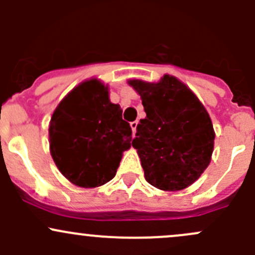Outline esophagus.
Returning a JSON list of instances; mask_svg holds the SVG:
<instances>
[{
  "instance_id": "1",
  "label": "esophagus",
  "mask_w": 255,
  "mask_h": 255,
  "mask_svg": "<svg viewBox=\"0 0 255 255\" xmlns=\"http://www.w3.org/2000/svg\"><path fill=\"white\" fill-rule=\"evenodd\" d=\"M137 126H138V121H133V122H130V128H132L133 130V135H135V133H137Z\"/></svg>"
}]
</instances>
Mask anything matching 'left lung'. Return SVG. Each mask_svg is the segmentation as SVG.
<instances>
[{
	"label": "left lung",
	"mask_w": 255,
	"mask_h": 255,
	"mask_svg": "<svg viewBox=\"0 0 255 255\" xmlns=\"http://www.w3.org/2000/svg\"><path fill=\"white\" fill-rule=\"evenodd\" d=\"M146 117L139 121L132 145L145 180L154 187L177 191L196 181L211 161L215 132L204 105L174 76L158 84L130 80Z\"/></svg>",
	"instance_id": "left-lung-1"
}]
</instances>
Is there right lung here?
Here are the masks:
<instances>
[{
    "instance_id": "right-lung-1",
    "label": "right lung",
    "mask_w": 255,
    "mask_h": 255,
    "mask_svg": "<svg viewBox=\"0 0 255 255\" xmlns=\"http://www.w3.org/2000/svg\"><path fill=\"white\" fill-rule=\"evenodd\" d=\"M132 129L120 105L96 79L73 90L54 111L49 126L50 153L64 176L80 187H96L116 175Z\"/></svg>"
}]
</instances>
